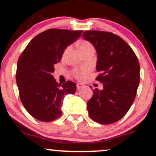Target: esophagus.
Instances as JSON below:
<instances>
[{
    "mask_svg": "<svg viewBox=\"0 0 156 156\" xmlns=\"http://www.w3.org/2000/svg\"><path fill=\"white\" fill-rule=\"evenodd\" d=\"M76 87H77V89H80V88H82V87H83V84H81V83H77V85H76Z\"/></svg>",
    "mask_w": 156,
    "mask_h": 156,
    "instance_id": "34e87169",
    "label": "esophagus"
}]
</instances>
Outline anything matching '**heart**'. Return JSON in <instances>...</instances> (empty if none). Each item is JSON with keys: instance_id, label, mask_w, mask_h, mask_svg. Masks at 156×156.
<instances>
[{"instance_id": "1", "label": "heart", "mask_w": 156, "mask_h": 156, "mask_svg": "<svg viewBox=\"0 0 156 156\" xmlns=\"http://www.w3.org/2000/svg\"><path fill=\"white\" fill-rule=\"evenodd\" d=\"M92 46L91 43H89V42H87V41H83L81 43L79 44V49L80 51L81 50L85 49V48H87L89 47H91ZM87 68H79V69H76L73 71V76L76 77L78 79H81L83 78V76H85L86 73H87Z\"/></svg>"}]
</instances>
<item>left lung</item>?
<instances>
[{
  "label": "left lung",
  "instance_id": "left-lung-1",
  "mask_svg": "<svg viewBox=\"0 0 156 156\" xmlns=\"http://www.w3.org/2000/svg\"><path fill=\"white\" fill-rule=\"evenodd\" d=\"M82 37L96 49V80L103 89L93 90L87 103L89 115L96 122L108 125L119 121L135 100L140 66L132 48L119 36L101 31H87ZM92 88V87H91Z\"/></svg>",
  "mask_w": 156,
  "mask_h": 156
}]
</instances>
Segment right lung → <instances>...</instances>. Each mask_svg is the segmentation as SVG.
I'll return each instance as SVG.
<instances>
[{
    "label": "right lung",
    "mask_w": 156,
    "mask_h": 156,
    "mask_svg": "<svg viewBox=\"0 0 156 156\" xmlns=\"http://www.w3.org/2000/svg\"><path fill=\"white\" fill-rule=\"evenodd\" d=\"M83 31L51 28L31 40L17 62L16 81L26 111L35 119L51 122L62 115L66 94H74L76 84L70 80L58 84L52 73L64 50L76 42Z\"/></svg>",
    "instance_id": "1"
}]
</instances>
